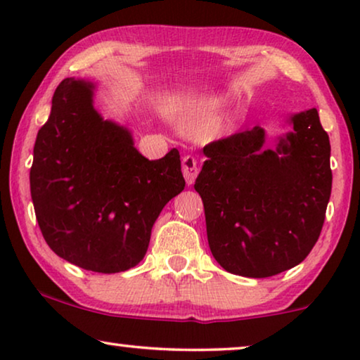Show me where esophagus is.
<instances>
[{
  "instance_id": "obj_1",
  "label": "esophagus",
  "mask_w": 360,
  "mask_h": 360,
  "mask_svg": "<svg viewBox=\"0 0 360 360\" xmlns=\"http://www.w3.org/2000/svg\"><path fill=\"white\" fill-rule=\"evenodd\" d=\"M181 172H184L186 185H193L196 175H198V164H196L195 157H184V160H181Z\"/></svg>"
}]
</instances>
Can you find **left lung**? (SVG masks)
I'll return each instance as SVG.
<instances>
[{
    "mask_svg": "<svg viewBox=\"0 0 360 360\" xmlns=\"http://www.w3.org/2000/svg\"><path fill=\"white\" fill-rule=\"evenodd\" d=\"M293 131L265 149L260 126L203 149L195 190L211 254L231 274L265 278L303 262L331 196V146L316 108L287 117Z\"/></svg>",
    "mask_w": 360,
    "mask_h": 360,
    "instance_id": "1",
    "label": "left lung"
}]
</instances>
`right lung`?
Returning <instances> with one entry per match:
<instances>
[{
    "label": "right lung",
    "mask_w": 360,
    "mask_h": 360,
    "mask_svg": "<svg viewBox=\"0 0 360 360\" xmlns=\"http://www.w3.org/2000/svg\"><path fill=\"white\" fill-rule=\"evenodd\" d=\"M95 91L85 78L60 82L29 180L49 248L77 267L116 274L144 259L152 226L185 180L179 150L146 159L126 126L95 110Z\"/></svg>",
    "instance_id": "right-lung-1"
}]
</instances>
